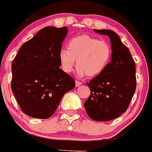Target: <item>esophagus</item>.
Returning a JSON list of instances; mask_svg holds the SVG:
<instances>
[{"mask_svg":"<svg viewBox=\"0 0 152 152\" xmlns=\"http://www.w3.org/2000/svg\"><path fill=\"white\" fill-rule=\"evenodd\" d=\"M82 84V83L80 82L79 81H76V86H79Z\"/></svg>","mask_w":152,"mask_h":152,"instance_id":"obj_1","label":"esophagus"}]
</instances>
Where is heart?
<instances>
[{"label": "heart", "mask_w": 152, "mask_h": 152, "mask_svg": "<svg viewBox=\"0 0 152 152\" xmlns=\"http://www.w3.org/2000/svg\"><path fill=\"white\" fill-rule=\"evenodd\" d=\"M112 58L110 45L105 40L88 34H81L71 38L68 49L62 48L59 52V59L63 71L71 72L78 66V76L94 77L100 74L109 65Z\"/></svg>", "instance_id": "heart-1"}]
</instances>
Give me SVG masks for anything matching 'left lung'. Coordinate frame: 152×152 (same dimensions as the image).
I'll return each instance as SVG.
<instances>
[{
	"label": "left lung",
	"instance_id": "8db88e82",
	"mask_svg": "<svg viewBox=\"0 0 152 152\" xmlns=\"http://www.w3.org/2000/svg\"><path fill=\"white\" fill-rule=\"evenodd\" d=\"M94 31L109 37L113 53L105 70L86 84L91 94L84 107L94 121H111L121 116L129 106L136 87V66L129 49L115 31Z\"/></svg>",
	"mask_w": 152,
	"mask_h": 152
}]
</instances>
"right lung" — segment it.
<instances>
[{
  "instance_id": "add662e5",
  "label": "right lung",
  "mask_w": 152,
  "mask_h": 152,
  "mask_svg": "<svg viewBox=\"0 0 152 152\" xmlns=\"http://www.w3.org/2000/svg\"><path fill=\"white\" fill-rule=\"evenodd\" d=\"M68 28L47 26L21 45L11 66V89L21 110L31 118L54 114L75 81L59 67V52Z\"/></svg>"
}]
</instances>
